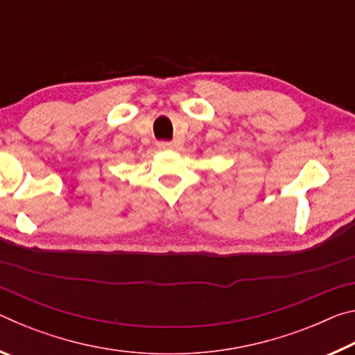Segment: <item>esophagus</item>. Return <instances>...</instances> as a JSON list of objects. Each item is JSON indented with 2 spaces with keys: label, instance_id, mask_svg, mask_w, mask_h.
I'll list each match as a JSON object with an SVG mask.
<instances>
[{
  "label": "esophagus",
  "instance_id": "obj_1",
  "mask_svg": "<svg viewBox=\"0 0 355 355\" xmlns=\"http://www.w3.org/2000/svg\"><path fill=\"white\" fill-rule=\"evenodd\" d=\"M156 147H158L159 150H172L173 144L172 142H158L156 144Z\"/></svg>",
  "mask_w": 355,
  "mask_h": 355
}]
</instances>
